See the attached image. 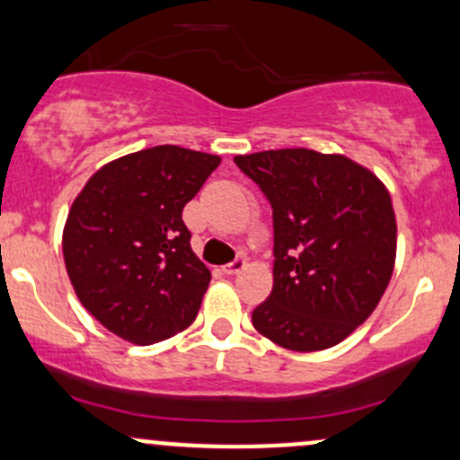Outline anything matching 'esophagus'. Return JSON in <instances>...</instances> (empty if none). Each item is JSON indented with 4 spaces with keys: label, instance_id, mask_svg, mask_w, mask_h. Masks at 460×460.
<instances>
[{
    "label": "esophagus",
    "instance_id": "34e87169",
    "mask_svg": "<svg viewBox=\"0 0 460 460\" xmlns=\"http://www.w3.org/2000/svg\"><path fill=\"white\" fill-rule=\"evenodd\" d=\"M243 270H245V261H243V259H234V261H232V263H228V265H226V268H224V271H226V274H228V276L241 274V271H243Z\"/></svg>",
    "mask_w": 460,
    "mask_h": 460
}]
</instances>
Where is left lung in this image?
Segmentation results:
<instances>
[{"label":"left lung","instance_id":"obj_1","mask_svg":"<svg viewBox=\"0 0 460 460\" xmlns=\"http://www.w3.org/2000/svg\"><path fill=\"white\" fill-rule=\"evenodd\" d=\"M234 164L259 184L274 219V288L252 324L289 350L335 347L373 314L393 276L390 192L335 153L261 151Z\"/></svg>","mask_w":460,"mask_h":460}]
</instances>
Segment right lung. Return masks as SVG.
Wrapping results in <instances>:
<instances>
[{
  "instance_id": "obj_1",
  "label": "right lung",
  "mask_w": 460,
  "mask_h": 460,
  "mask_svg": "<svg viewBox=\"0 0 460 460\" xmlns=\"http://www.w3.org/2000/svg\"><path fill=\"white\" fill-rule=\"evenodd\" d=\"M221 157L162 145L110 162L74 199L63 259L78 300L111 333L153 344L197 318L210 270L181 210Z\"/></svg>"
}]
</instances>
